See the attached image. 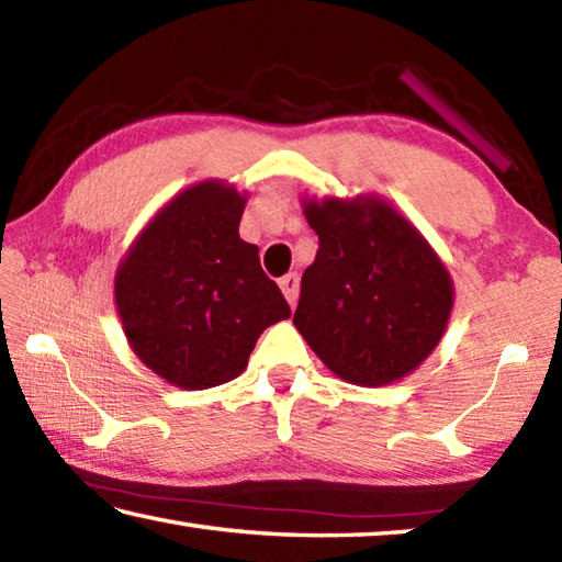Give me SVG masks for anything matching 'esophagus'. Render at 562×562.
Returning a JSON list of instances; mask_svg holds the SVG:
<instances>
[{
    "mask_svg": "<svg viewBox=\"0 0 562 562\" xmlns=\"http://www.w3.org/2000/svg\"><path fill=\"white\" fill-rule=\"evenodd\" d=\"M280 290L284 294V300L290 302V307H294V302H297V294H300V278L294 272L284 274V278L280 280Z\"/></svg>",
    "mask_w": 562,
    "mask_h": 562,
    "instance_id": "esophagus-1",
    "label": "esophagus"
}]
</instances>
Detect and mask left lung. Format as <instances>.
Here are the masks:
<instances>
[{
	"mask_svg": "<svg viewBox=\"0 0 562 562\" xmlns=\"http://www.w3.org/2000/svg\"><path fill=\"white\" fill-rule=\"evenodd\" d=\"M302 213L319 235L292 319L310 349L357 386L416 372L453 310V280L439 252L376 193L302 195Z\"/></svg>",
	"mask_w": 562,
	"mask_h": 562,
	"instance_id": "left-lung-1",
	"label": "left lung"
}]
</instances>
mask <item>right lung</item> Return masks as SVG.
I'll return each instance as SVG.
<instances>
[{
  "label": "right lung",
  "instance_id": "obj_1",
  "mask_svg": "<svg viewBox=\"0 0 562 562\" xmlns=\"http://www.w3.org/2000/svg\"><path fill=\"white\" fill-rule=\"evenodd\" d=\"M245 205V190L227 180H198L158 207L119 262L123 335L170 386L193 392L240 376L262 331L290 317L258 245L237 233Z\"/></svg>",
  "mask_w": 562,
  "mask_h": 562
}]
</instances>
